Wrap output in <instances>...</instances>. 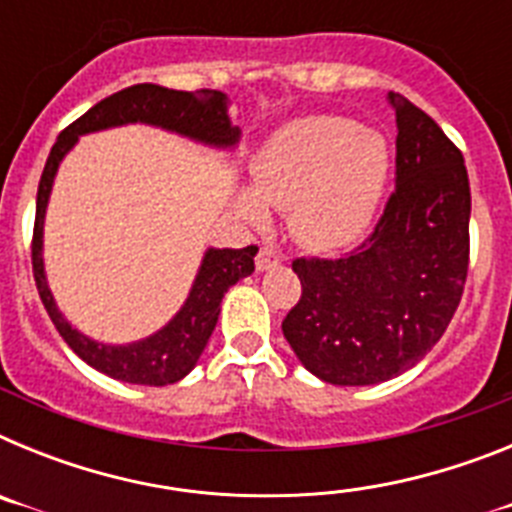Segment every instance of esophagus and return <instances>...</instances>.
Wrapping results in <instances>:
<instances>
[{
  "label": "esophagus",
  "instance_id": "esophagus-1",
  "mask_svg": "<svg viewBox=\"0 0 512 512\" xmlns=\"http://www.w3.org/2000/svg\"><path fill=\"white\" fill-rule=\"evenodd\" d=\"M279 261H282V256H279L277 251H271V248H261L259 256H256V269L259 271H269L274 269V266H279Z\"/></svg>",
  "mask_w": 512,
  "mask_h": 512
}]
</instances>
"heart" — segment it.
I'll list each match as a JSON object with an SVG mask.
<instances>
[{
    "instance_id": "heart-1",
    "label": "heart",
    "mask_w": 512,
    "mask_h": 512,
    "mask_svg": "<svg viewBox=\"0 0 512 512\" xmlns=\"http://www.w3.org/2000/svg\"><path fill=\"white\" fill-rule=\"evenodd\" d=\"M392 153L377 130L336 115L302 117L271 135L253 161V189L235 192V210L264 225L289 210L292 238L307 251H338L361 238L379 210Z\"/></svg>"
}]
</instances>
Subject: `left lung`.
<instances>
[{
    "mask_svg": "<svg viewBox=\"0 0 512 512\" xmlns=\"http://www.w3.org/2000/svg\"><path fill=\"white\" fill-rule=\"evenodd\" d=\"M397 179L374 233L336 261L297 259L302 297L282 333L307 372L366 387L400 377L449 328L469 266L464 156L431 117L387 92Z\"/></svg>",
    "mask_w": 512,
    "mask_h": 512,
    "instance_id": "left-lung-1",
    "label": "left lung"
}]
</instances>
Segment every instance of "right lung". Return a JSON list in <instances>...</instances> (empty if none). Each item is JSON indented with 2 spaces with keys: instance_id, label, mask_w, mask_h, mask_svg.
<instances>
[{
  "instance_id": "1",
  "label": "right lung",
  "mask_w": 512,
  "mask_h": 512,
  "mask_svg": "<svg viewBox=\"0 0 512 512\" xmlns=\"http://www.w3.org/2000/svg\"><path fill=\"white\" fill-rule=\"evenodd\" d=\"M228 94L217 89L200 92H176V89L158 87V84H135L122 89L112 97L97 102L89 112L79 117L74 125L58 135L51 156L45 161L38 187V205H35V233H33V274L38 284V295L53 325L69 348L87 361L92 369L112 379L128 384H148V387H166L192 372L220 315V302L235 282L253 274V256L256 246L246 248H207L194 274L187 300L176 310L174 318L146 338L130 343H102L81 333L69 323V318L58 310L51 284L45 277L43 235L45 212L51 202L53 182L61 169L63 158L79 143L81 135L102 133L122 125H151L166 133L215 148V151H235L241 140V128L233 125L228 115Z\"/></svg>"
}]
</instances>
